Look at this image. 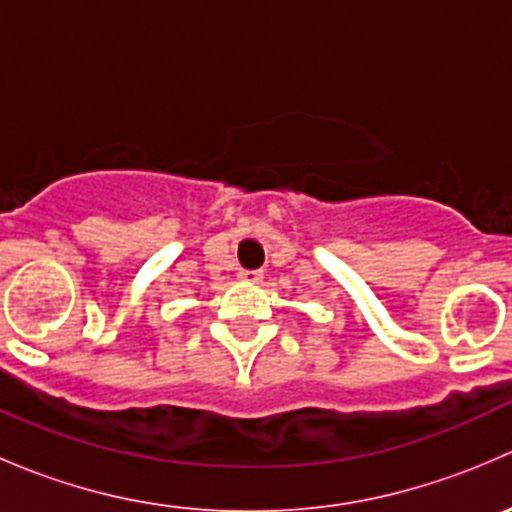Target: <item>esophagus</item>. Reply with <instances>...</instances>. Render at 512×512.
<instances>
[{
    "label": "esophagus",
    "mask_w": 512,
    "mask_h": 512,
    "mask_svg": "<svg viewBox=\"0 0 512 512\" xmlns=\"http://www.w3.org/2000/svg\"><path fill=\"white\" fill-rule=\"evenodd\" d=\"M237 277H240L242 282H252V285H255V282L262 280V270H240Z\"/></svg>",
    "instance_id": "esophagus-1"
}]
</instances>
